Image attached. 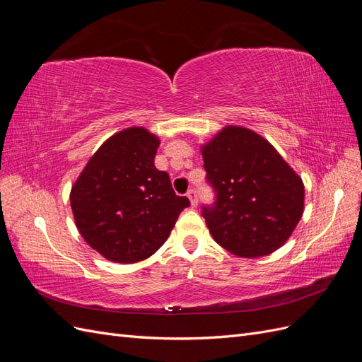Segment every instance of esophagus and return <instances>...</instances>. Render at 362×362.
Wrapping results in <instances>:
<instances>
[{
	"label": "esophagus",
	"instance_id": "obj_1",
	"mask_svg": "<svg viewBox=\"0 0 362 362\" xmlns=\"http://www.w3.org/2000/svg\"><path fill=\"white\" fill-rule=\"evenodd\" d=\"M187 196H189V199H190V202H192L193 206L198 205V192H196V189L192 187V189L187 192Z\"/></svg>",
	"mask_w": 362,
	"mask_h": 362
}]
</instances>
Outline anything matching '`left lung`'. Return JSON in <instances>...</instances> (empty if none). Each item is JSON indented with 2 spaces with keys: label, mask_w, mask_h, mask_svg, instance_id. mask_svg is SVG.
Listing matches in <instances>:
<instances>
[{
  "label": "left lung",
  "mask_w": 362,
  "mask_h": 362,
  "mask_svg": "<svg viewBox=\"0 0 362 362\" xmlns=\"http://www.w3.org/2000/svg\"><path fill=\"white\" fill-rule=\"evenodd\" d=\"M214 202L202 216L216 242L238 257L272 254L294 231L303 213V182L266 139L226 127L202 146Z\"/></svg>",
  "instance_id": "left-lung-1"
}]
</instances>
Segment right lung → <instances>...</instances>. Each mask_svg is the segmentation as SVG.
<instances>
[{
    "label": "right lung",
    "mask_w": 362,
    "mask_h": 362,
    "mask_svg": "<svg viewBox=\"0 0 362 362\" xmlns=\"http://www.w3.org/2000/svg\"><path fill=\"white\" fill-rule=\"evenodd\" d=\"M160 140L145 128L112 136L71 190L76 228L89 246L115 262L151 257L168 240L190 201L173 192L154 164Z\"/></svg>",
    "instance_id": "obj_1"
}]
</instances>
